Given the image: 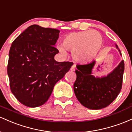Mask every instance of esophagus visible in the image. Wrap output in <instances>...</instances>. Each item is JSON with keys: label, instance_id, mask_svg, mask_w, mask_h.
I'll return each mask as SVG.
<instances>
[{"label": "esophagus", "instance_id": "obj_1", "mask_svg": "<svg viewBox=\"0 0 132 132\" xmlns=\"http://www.w3.org/2000/svg\"><path fill=\"white\" fill-rule=\"evenodd\" d=\"M75 68H76V65L73 64V65L70 68V70L72 71V72H73V71L75 70Z\"/></svg>", "mask_w": 132, "mask_h": 132}]
</instances>
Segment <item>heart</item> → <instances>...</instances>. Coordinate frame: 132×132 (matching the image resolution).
<instances>
[{
  "label": "heart",
  "instance_id": "obj_1",
  "mask_svg": "<svg viewBox=\"0 0 132 132\" xmlns=\"http://www.w3.org/2000/svg\"><path fill=\"white\" fill-rule=\"evenodd\" d=\"M62 44L57 45L60 52L65 54V48L72 51V57L77 62H87L97 57L102 47V37L95 30L73 32L63 38Z\"/></svg>",
  "mask_w": 132,
  "mask_h": 132
}]
</instances>
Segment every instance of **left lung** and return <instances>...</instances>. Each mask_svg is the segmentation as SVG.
Wrapping results in <instances>:
<instances>
[{
    "label": "left lung",
    "instance_id": "1",
    "mask_svg": "<svg viewBox=\"0 0 132 132\" xmlns=\"http://www.w3.org/2000/svg\"><path fill=\"white\" fill-rule=\"evenodd\" d=\"M117 48L118 49L117 46ZM119 52L121 55L120 50ZM95 63V61H93L77 65V79L73 84V90L83 106L98 110L109 106L120 92L125 67L123 60H122L107 76L99 78L92 75Z\"/></svg>",
    "mask_w": 132,
    "mask_h": 132
}]
</instances>
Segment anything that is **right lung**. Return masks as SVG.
<instances>
[{
    "label": "right lung",
    "instance_id": "add662e5",
    "mask_svg": "<svg viewBox=\"0 0 132 132\" xmlns=\"http://www.w3.org/2000/svg\"><path fill=\"white\" fill-rule=\"evenodd\" d=\"M60 30L32 25L14 40L10 47L7 73L12 93L29 107L42 105L49 98L54 85L72 65L57 62L55 47Z\"/></svg>",
    "mask_w": 132,
    "mask_h": 132
}]
</instances>
